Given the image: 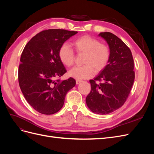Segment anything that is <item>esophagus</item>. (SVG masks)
Listing matches in <instances>:
<instances>
[{"mask_svg":"<svg viewBox=\"0 0 154 154\" xmlns=\"http://www.w3.org/2000/svg\"><path fill=\"white\" fill-rule=\"evenodd\" d=\"M82 80H76V84L78 85V84H80V83L82 82Z\"/></svg>","mask_w":154,"mask_h":154,"instance_id":"34e87169","label":"esophagus"}]
</instances>
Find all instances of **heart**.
I'll return each instance as SVG.
<instances>
[{"mask_svg": "<svg viewBox=\"0 0 154 154\" xmlns=\"http://www.w3.org/2000/svg\"><path fill=\"white\" fill-rule=\"evenodd\" d=\"M72 47L78 54H84L82 66L75 67L69 72V75L76 80L88 79L99 73L108 66L111 51L109 46L89 35H83L74 40ZM59 59L65 66L71 67L75 61L73 50L66 44L61 45L58 51Z\"/></svg>", "mask_w": 154, "mask_h": 154, "instance_id": "b5f03b06", "label": "heart"}]
</instances>
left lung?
Instances as JSON below:
<instances>
[{"label":"left lung","instance_id":"obj_1","mask_svg":"<svg viewBox=\"0 0 154 154\" xmlns=\"http://www.w3.org/2000/svg\"><path fill=\"white\" fill-rule=\"evenodd\" d=\"M108 43L111 55L108 66L94 80L86 103L93 112L108 114L122 107L127 100L135 79L134 59L128 46L109 32L99 35Z\"/></svg>","mask_w":154,"mask_h":154}]
</instances>
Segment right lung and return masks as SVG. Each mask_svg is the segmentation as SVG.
<instances>
[{"label": "right lung", "instance_id": "1", "mask_svg": "<svg viewBox=\"0 0 154 154\" xmlns=\"http://www.w3.org/2000/svg\"><path fill=\"white\" fill-rule=\"evenodd\" d=\"M77 31L51 29L38 32L23 50L18 83L28 103L38 112L51 115L62 108L67 92L76 85L72 78L60 81L67 72L58 57L61 45Z\"/></svg>", "mask_w": 154, "mask_h": 154}]
</instances>
